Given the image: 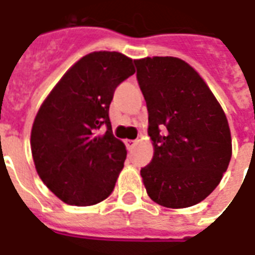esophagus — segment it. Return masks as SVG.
Segmentation results:
<instances>
[{
	"label": "esophagus",
	"instance_id": "esophagus-1",
	"mask_svg": "<svg viewBox=\"0 0 255 255\" xmlns=\"http://www.w3.org/2000/svg\"><path fill=\"white\" fill-rule=\"evenodd\" d=\"M137 143H138L137 139H128L126 141V148H128V150H133L137 146Z\"/></svg>",
	"mask_w": 255,
	"mask_h": 255
}]
</instances>
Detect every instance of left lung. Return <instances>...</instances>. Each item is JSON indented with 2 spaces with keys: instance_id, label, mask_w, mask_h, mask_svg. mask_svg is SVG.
Masks as SVG:
<instances>
[{
  "instance_id": "obj_1",
  "label": "left lung",
  "mask_w": 255,
  "mask_h": 255,
  "mask_svg": "<svg viewBox=\"0 0 255 255\" xmlns=\"http://www.w3.org/2000/svg\"><path fill=\"white\" fill-rule=\"evenodd\" d=\"M154 154L141 168L149 198L168 208L198 204L221 183L231 160L225 113L192 67L172 56L134 60Z\"/></svg>"
}]
</instances>
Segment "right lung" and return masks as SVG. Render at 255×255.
I'll list each match as a JSON object with an SVG mask.
<instances>
[{"instance_id":"add662e5","label":"right lung","mask_w":255,"mask_h":255,"mask_svg":"<svg viewBox=\"0 0 255 255\" xmlns=\"http://www.w3.org/2000/svg\"><path fill=\"white\" fill-rule=\"evenodd\" d=\"M134 72L122 53H89L40 107L30 134L36 171L67 204L93 206L113 192L126 149L113 135L109 107L117 87Z\"/></svg>"}]
</instances>
